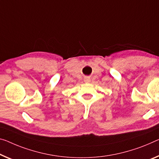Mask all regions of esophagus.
<instances>
[{
	"label": "esophagus",
	"instance_id": "34e87169",
	"mask_svg": "<svg viewBox=\"0 0 159 159\" xmlns=\"http://www.w3.org/2000/svg\"><path fill=\"white\" fill-rule=\"evenodd\" d=\"M84 82H86V83H89V82H90V81H91V80H90V78L89 77H87L84 78Z\"/></svg>",
	"mask_w": 159,
	"mask_h": 159
}]
</instances>
